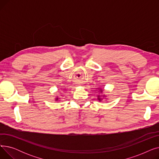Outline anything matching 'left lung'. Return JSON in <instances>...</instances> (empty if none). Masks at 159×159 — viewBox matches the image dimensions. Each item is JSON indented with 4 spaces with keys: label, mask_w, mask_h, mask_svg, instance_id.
<instances>
[{
    "label": "left lung",
    "mask_w": 159,
    "mask_h": 159,
    "mask_svg": "<svg viewBox=\"0 0 159 159\" xmlns=\"http://www.w3.org/2000/svg\"><path fill=\"white\" fill-rule=\"evenodd\" d=\"M98 99H99V100H100V98H98Z\"/></svg>",
    "instance_id": "1"
}]
</instances>
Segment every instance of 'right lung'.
Listing matches in <instances>:
<instances>
[{
    "instance_id": "add662e5",
    "label": "right lung",
    "mask_w": 159,
    "mask_h": 159,
    "mask_svg": "<svg viewBox=\"0 0 159 159\" xmlns=\"http://www.w3.org/2000/svg\"><path fill=\"white\" fill-rule=\"evenodd\" d=\"M57 99H58V98H57Z\"/></svg>"
}]
</instances>
